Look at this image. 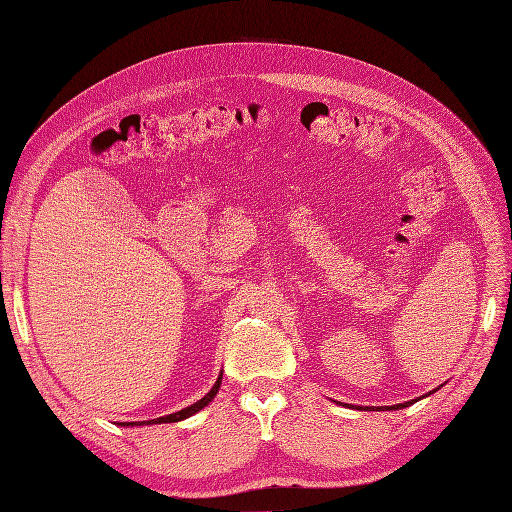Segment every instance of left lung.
Returning a JSON list of instances; mask_svg holds the SVG:
<instances>
[{"label": "left lung", "instance_id": "8db88e82", "mask_svg": "<svg viewBox=\"0 0 512 512\" xmlns=\"http://www.w3.org/2000/svg\"><path fill=\"white\" fill-rule=\"evenodd\" d=\"M439 388H441V386H439ZM439 388H437V390H439ZM437 390H432V392H437ZM424 396H430V392H428V394H424ZM424 396H422V399H424ZM418 401H420V399H413V401H407V403H399V405H392V407H384V409H388V411H390V409H403V407H409V405L418 403ZM377 409H380V407H377Z\"/></svg>", "mask_w": 512, "mask_h": 512}]
</instances>
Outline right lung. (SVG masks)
Here are the masks:
<instances>
[{
  "instance_id": "obj_1",
  "label": "right lung",
  "mask_w": 512,
  "mask_h": 512,
  "mask_svg": "<svg viewBox=\"0 0 512 512\" xmlns=\"http://www.w3.org/2000/svg\"><path fill=\"white\" fill-rule=\"evenodd\" d=\"M221 377H223V373H219V377H217V382L213 384V388L208 390L200 401H196L194 405H189V407H185V409H181V411H175V413H170V415H164V418H158V420H149V422H141V424H137V422H122L120 426H143V424H170V422H181V420H187V418H192L194 413H198L200 409H204L208 403H213V399L217 396V392H219V388H221Z\"/></svg>"
}]
</instances>
